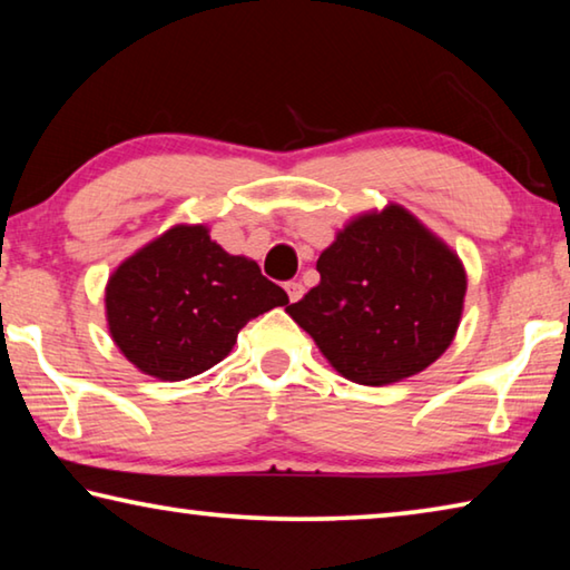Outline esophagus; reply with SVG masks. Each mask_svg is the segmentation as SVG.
Here are the masks:
<instances>
[{
  "instance_id": "esophagus-1",
  "label": "esophagus",
  "mask_w": 570,
  "mask_h": 570,
  "mask_svg": "<svg viewBox=\"0 0 570 570\" xmlns=\"http://www.w3.org/2000/svg\"><path fill=\"white\" fill-rule=\"evenodd\" d=\"M284 288L288 294V302H298V298L304 296V284L302 282H288Z\"/></svg>"
}]
</instances>
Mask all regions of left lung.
<instances>
[{"mask_svg": "<svg viewBox=\"0 0 570 570\" xmlns=\"http://www.w3.org/2000/svg\"><path fill=\"white\" fill-rule=\"evenodd\" d=\"M316 272L320 286L286 314L350 382H402L455 340L465 266L400 204L354 216L322 250Z\"/></svg>", "mask_w": 570, "mask_h": 570, "instance_id": "obj_1", "label": "left lung"}]
</instances>
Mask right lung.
<instances>
[{
	"instance_id": "add662e5",
	"label": "right lung",
	"mask_w": 570,
	"mask_h": 570,
	"mask_svg": "<svg viewBox=\"0 0 570 570\" xmlns=\"http://www.w3.org/2000/svg\"><path fill=\"white\" fill-rule=\"evenodd\" d=\"M254 258L230 256L206 224H176L135 250L105 286V320L125 360L180 382L234 350L248 320L286 306Z\"/></svg>"
}]
</instances>
